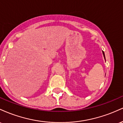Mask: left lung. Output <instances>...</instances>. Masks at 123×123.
Segmentation results:
<instances>
[{
	"label": "left lung",
	"mask_w": 123,
	"mask_h": 123,
	"mask_svg": "<svg viewBox=\"0 0 123 123\" xmlns=\"http://www.w3.org/2000/svg\"><path fill=\"white\" fill-rule=\"evenodd\" d=\"M102 53H103V55H104V58H105V54H104V52L103 51H102Z\"/></svg>",
	"instance_id": "8db88e82"
}]
</instances>
